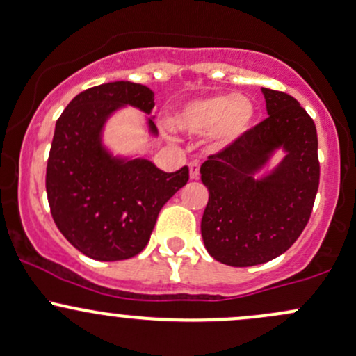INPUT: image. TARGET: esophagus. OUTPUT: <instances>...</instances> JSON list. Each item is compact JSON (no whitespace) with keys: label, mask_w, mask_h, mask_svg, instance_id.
Masks as SVG:
<instances>
[{"label":"esophagus","mask_w":356,"mask_h":356,"mask_svg":"<svg viewBox=\"0 0 356 356\" xmlns=\"http://www.w3.org/2000/svg\"><path fill=\"white\" fill-rule=\"evenodd\" d=\"M188 168H190V179L200 178V164L193 161V163L188 164Z\"/></svg>","instance_id":"obj_1"}]
</instances>
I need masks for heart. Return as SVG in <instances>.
<instances>
[{
  "label": "heart",
  "mask_w": 356,
  "mask_h": 356,
  "mask_svg": "<svg viewBox=\"0 0 356 356\" xmlns=\"http://www.w3.org/2000/svg\"><path fill=\"white\" fill-rule=\"evenodd\" d=\"M253 120L254 105L250 98L210 95L185 103L175 113L171 124L192 136L209 134L213 146L225 147L250 131Z\"/></svg>",
  "instance_id": "heart-1"
}]
</instances>
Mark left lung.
Here are the masks:
<instances>
[{
    "label": "left lung",
    "instance_id": "left-lung-1",
    "mask_svg": "<svg viewBox=\"0 0 356 356\" xmlns=\"http://www.w3.org/2000/svg\"><path fill=\"white\" fill-rule=\"evenodd\" d=\"M268 117L200 166L209 202L202 238L209 254L229 266H253L285 253L311 217L319 186L317 132L300 103L261 88ZM278 148L284 159L261 179Z\"/></svg>",
    "mask_w": 356,
    "mask_h": 356
}]
</instances>
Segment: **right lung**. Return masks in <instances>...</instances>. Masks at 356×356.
I'll list each match as a JSON object with an SVG mask.
<instances>
[{
    "instance_id": "1",
    "label": "right lung",
    "mask_w": 356,
    "mask_h": 356,
    "mask_svg": "<svg viewBox=\"0 0 356 356\" xmlns=\"http://www.w3.org/2000/svg\"><path fill=\"white\" fill-rule=\"evenodd\" d=\"M151 113L154 93L113 81L76 95L56 122L45 188L52 219L83 254L118 261L146 248L163 205L188 181V168L164 173L149 159L117 158L102 143L105 122L122 106ZM149 132L158 134L152 118Z\"/></svg>"
}]
</instances>
